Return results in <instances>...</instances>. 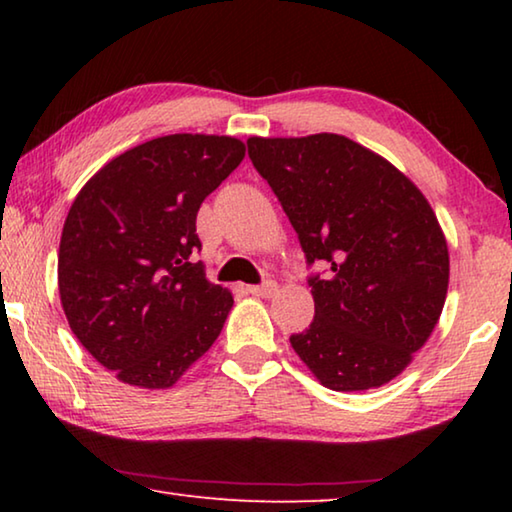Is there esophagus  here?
Listing matches in <instances>:
<instances>
[{
	"mask_svg": "<svg viewBox=\"0 0 512 512\" xmlns=\"http://www.w3.org/2000/svg\"><path fill=\"white\" fill-rule=\"evenodd\" d=\"M275 291H277V284L271 280L264 284H250L248 287V293H253V296H257V298H271Z\"/></svg>",
	"mask_w": 512,
	"mask_h": 512,
	"instance_id": "esophagus-1",
	"label": "esophagus"
}]
</instances>
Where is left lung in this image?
<instances>
[{"mask_svg":"<svg viewBox=\"0 0 512 512\" xmlns=\"http://www.w3.org/2000/svg\"><path fill=\"white\" fill-rule=\"evenodd\" d=\"M248 155L289 216L314 320L291 345L320 384L368 391L409 366L445 305L449 253L436 214L402 171L343 135L250 137Z\"/></svg>","mask_w":512,"mask_h":512,"instance_id":"left-lung-1","label":"left lung"}]
</instances>
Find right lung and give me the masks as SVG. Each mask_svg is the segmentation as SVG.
<instances>
[{
  "mask_svg": "<svg viewBox=\"0 0 512 512\" xmlns=\"http://www.w3.org/2000/svg\"><path fill=\"white\" fill-rule=\"evenodd\" d=\"M244 155L235 137H155L94 173L69 207L60 302L83 348L124 384L173 386L221 334L232 296L192 259L196 214Z\"/></svg>",
  "mask_w": 512,
  "mask_h": 512,
  "instance_id": "right-lung-1",
  "label": "right lung"
}]
</instances>
